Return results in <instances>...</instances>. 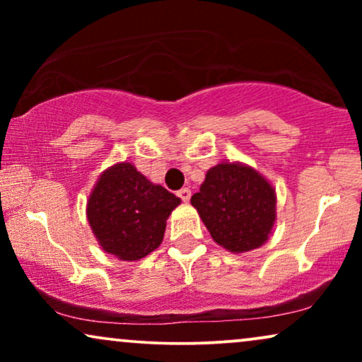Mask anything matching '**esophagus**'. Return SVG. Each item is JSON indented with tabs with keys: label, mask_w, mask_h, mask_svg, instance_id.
<instances>
[{
	"label": "esophagus",
	"mask_w": 362,
	"mask_h": 362,
	"mask_svg": "<svg viewBox=\"0 0 362 362\" xmlns=\"http://www.w3.org/2000/svg\"><path fill=\"white\" fill-rule=\"evenodd\" d=\"M177 196H180L185 202H187V201H189V197H191V191L187 189V187H182V189L177 191Z\"/></svg>",
	"instance_id": "34e87169"
}]
</instances>
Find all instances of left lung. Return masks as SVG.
Here are the masks:
<instances>
[{"instance_id":"obj_1","label":"left lung","mask_w":362,"mask_h":362,"mask_svg":"<svg viewBox=\"0 0 362 362\" xmlns=\"http://www.w3.org/2000/svg\"><path fill=\"white\" fill-rule=\"evenodd\" d=\"M191 204L216 244L232 254L264 245L276 221L275 187L240 161H222L207 170Z\"/></svg>"}]
</instances>
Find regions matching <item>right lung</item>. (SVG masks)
<instances>
[{"label":"right lung","mask_w":362,"mask_h":362,"mask_svg":"<svg viewBox=\"0 0 362 362\" xmlns=\"http://www.w3.org/2000/svg\"><path fill=\"white\" fill-rule=\"evenodd\" d=\"M180 204V197L123 161L98 176L87 201V221L102 250L135 262L160 247L166 219Z\"/></svg>","instance_id":"1"}]
</instances>
